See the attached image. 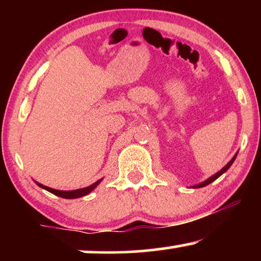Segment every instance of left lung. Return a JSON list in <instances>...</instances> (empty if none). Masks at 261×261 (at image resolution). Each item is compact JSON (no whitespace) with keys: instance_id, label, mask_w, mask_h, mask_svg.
Returning <instances> with one entry per match:
<instances>
[{"instance_id":"1","label":"left lung","mask_w":261,"mask_h":261,"mask_svg":"<svg viewBox=\"0 0 261 261\" xmlns=\"http://www.w3.org/2000/svg\"><path fill=\"white\" fill-rule=\"evenodd\" d=\"M237 155H238V153H237V154H235V155L233 156V158H231L230 162L228 163L227 165L223 167V169H221V170L219 171V172L215 173V174H214V176H212V177H210V178H208V179H206V180L202 181V183H199V184H196V185H194V187H191V188H194V189H196V188H203V187H205V185H208V184H210V183H213V181H214V180H216L217 178H219V177L221 176V174H223L224 172H226V171H227L228 169H229V167L231 166V164L234 163L235 158H237Z\"/></svg>"}]
</instances>
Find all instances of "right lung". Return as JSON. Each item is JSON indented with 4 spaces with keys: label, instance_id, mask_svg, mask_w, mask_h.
I'll return each instance as SVG.
<instances>
[{
    "label": "right lung",
    "instance_id": "right-lung-1",
    "mask_svg": "<svg viewBox=\"0 0 261 261\" xmlns=\"http://www.w3.org/2000/svg\"><path fill=\"white\" fill-rule=\"evenodd\" d=\"M102 179H99L96 181V183L91 184L90 187H87V188H83V189H77V190H71V191H63V190H56V189H52V188H48V187H45V185H42L40 183H38V181H35L37 185L39 187L45 189V190H47L51 192V194L56 195V196H59V197L62 198H66V199H72V198H78V197H83V196L90 194V192L94 190V189L97 187V185L101 183Z\"/></svg>",
    "mask_w": 261,
    "mask_h": 261
}]
</instances>
